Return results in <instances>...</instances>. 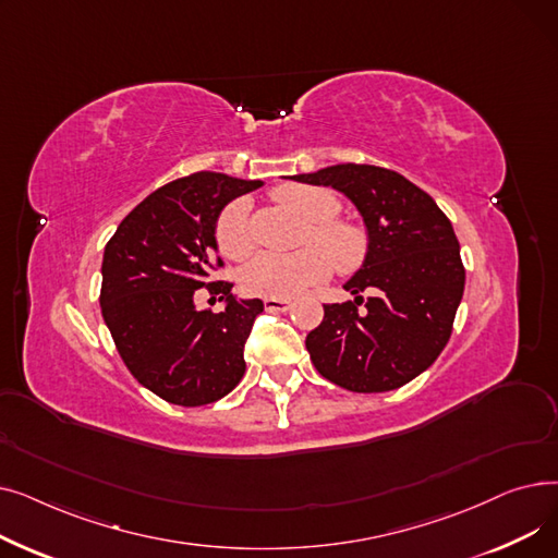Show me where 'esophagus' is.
<instances>
[{"mask_svg": "<svg viewBox=\"0 0 558 558\" xmlns=\"http://www.w3.org/2000/svg\"><path fill=\"white\" fill-rule=\"evenodd\" d=\"M264 307L269 312H287L289 310V301L282 299H264Z\"/></svg>", "mask_w": 558, "mask_h": 558, "instance_id": "esophagus-1", "label": "esophagus"}]
</instances>
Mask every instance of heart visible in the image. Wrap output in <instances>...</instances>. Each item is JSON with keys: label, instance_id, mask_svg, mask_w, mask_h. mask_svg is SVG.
Listing matches in <instances>:
<instances>
[{"label": "heart", "instance_id": "obj_1", "mask_svg": "<svg viewBox=\"0 0 558 558\" xmlns=\"http://www.w3.org/2000/svg\"><path fill=\"white\" fill-rule=\"evenodd\" d=\"M274 198L287 210L303 217L310 226L305 238L307 248L294 255L262 253L242 274V284L248 294L267 299H294L312 284L326 280L337 267L343 274L355 271L366 257V232L337 219L341 213L339 198L314 185H282ZM215 238L219 251L228 259H246L255 251V240L248 223V203L234 201L219 215Z\"/></svg>", "mask_w": 558, "mask_h": 558}]
</instances>
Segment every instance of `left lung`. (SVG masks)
<instances>
[{"label": "left lung", "mask_w": 558, "mask_h": 558, "mask_svg": "<svg viewBox=\"0 0 558 558\" xmlns=\"http://www.w3.org/2000/svg\"><path fill=\"white\" fill-rule=\"evenodd\" d=\"M291 179L348 196L368 234L362 267L343 284L355 301L324 305V320L305 339L312 364L355 393L412 383L441 355L463 296L450 219L427 192L385 167L345 162Z\"/></svg>", "instance_id": "left-lung-1"}]
</instances>
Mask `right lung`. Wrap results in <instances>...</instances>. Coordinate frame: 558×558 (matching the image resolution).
I'll return each instance as SVG.
<instances>
[{
  "instance_id": "right-lung-1",
  "label": "right lung",
  "mask_w": 558,
  "mask_h": 558,
  "mask_svg": "<svg viewBox=\"0 0 558 558\" xmlns=\"http://www.w3.org/2000/svg\"><path fill=\"white\" fill-rule=\"evenodd\" d=\"M262 181L196 171L146 196L117 226L101 262V314L133 377L181 407L210 404L240 385L244 345L259 299L232 296L230 282H208L217 257V219L226 205ZM209 284L227 307L193 305Z\"/></svg>"
}]
</instances>
